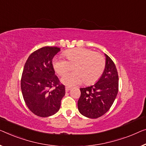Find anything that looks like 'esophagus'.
Returning a JSON list of instances; mask_svg holds the SVG:
<instances>
[{
    "label": "esophagus",
    "instance_id": "obj_1",
    "mask_svg": "<svg viewBox=\"0 0 146 146\" xmlns=\"http://www.w3.org/2000/svg\"><path fill=\"white\" fill-rule=\"evenodd\" d=\"M71 89V87H69V86H66V92H68V91H69Z\"/></svg>",
    "mask_w": 146,
    "mask_h": 146
}]
</instances>
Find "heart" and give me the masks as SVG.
<instances>
[{
	"label": "heart",
	"instance_id": "b5f03b06",
	"mask_svg": "<svg viewBox=\"0 0 146 146\" xmlns=\"http://www.w3.org/2000/svg\"><path fill=\"white\" fill-rule=\"evenodd\" d=\"M62 58H54L52 66L55 72L62 76L71 69L75 72L67 74L62 79L61 82L65 85L74 86L84 81L86 84L94 83L103 73L106 66L105 58L102 54L86 48L69 50L64 52Z\"/></svg>",
	"mask_w": 146,
	"mask_h": 146
}]
</instances>
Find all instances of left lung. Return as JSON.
I'll return each mask as SVG.
<instances>
[{
    "label": "left lung",
    "mask_w": 146,
    "mask_h": 146,
    "mask_svg": "<svg viewBox=\"0 0 146 146\" xmlns=\"http://www.w3.org/2000/svg\"><path fill=\"white\" fill-rule=\"evenodd\" d=\"M106 66L102 76L94 85L80 88L79 111L88 118L96 119L108 111L116 98L119 77L112 60L105 54Z\"/></svg>",
    "instance_id": "1"
}]
</instances>
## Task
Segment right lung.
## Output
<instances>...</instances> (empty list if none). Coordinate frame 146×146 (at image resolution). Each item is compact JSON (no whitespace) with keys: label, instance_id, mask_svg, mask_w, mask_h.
<instances>
[{"label":"right lung","instance_id":"right-lung-1","mask_svg":"<svg viewBox=\"0 0 146 146\" xmlns=\"http://www.w3.org/2000/svg\"><path fill=\"white\" fill-rule=\"evenodd\" d=\"M60 51L54 46H44L29 56L23 67L21 92L26 105L38 117H47L59 111L66 94L65 86L55 75L52 59ZM55 87L53 90L51 88Z\"/></svg>","mask_w":146,"mask_h":146}]
</instances>
